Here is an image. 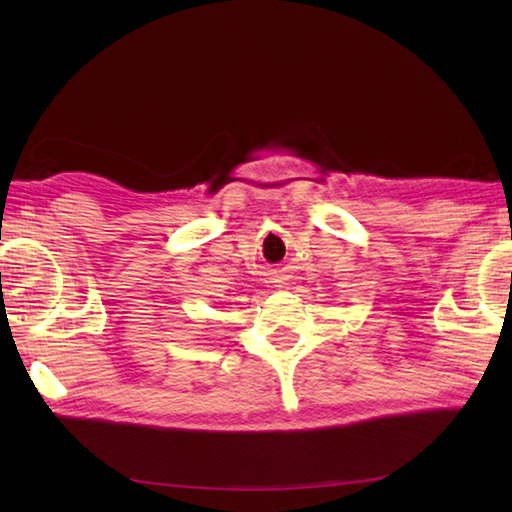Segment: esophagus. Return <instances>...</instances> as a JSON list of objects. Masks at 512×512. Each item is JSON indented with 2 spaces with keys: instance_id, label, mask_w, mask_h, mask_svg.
Wrapping results in <instances>:
<instances>
[{
  "instance_id": "1",
  "label": "esophagus",
  "mask_w": 512,
  "mask_h": 512,
  "mask_svg": "<svg viewBox=\"0 0 512 512\" xmlns=\"http://www.w3.org/2000/svg\"><path fill=\"white\" fill-rule=\"evenodd\" d=\"M273 284H279V288H281V286H286V281H284V279H275Z\"/></svg>"
}]
</instances>
